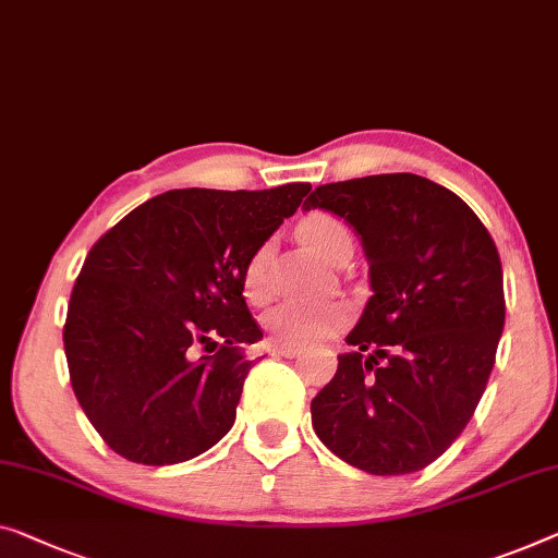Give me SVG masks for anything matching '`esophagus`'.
<instances>
[{"mask_svg": "<svg viewBox=\"0 0 558 558\" xmlns=\"http://www.w3.org/2000/svg\"><path fill=\"white\" fill-rule=\"evenodd\" d=\"M272 355H282V359H295V355H301L303 351L301 348H286V345H272L270 348Z\"/></svg>", "mask_w": 558, "mask_h": 558, "instance_id": "34e87169", "label": "esophagus"}]
</instances>
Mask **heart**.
<instances>
[{
	"label": "heart",
	"instance_id": "heart-1",
	"mask_svg": "<svg viewBox=\"0 0 558 558\" xmlns=\"http://www.w3.org/2000/svg\"><path fill=\"white\" fill-rule=\"evenodd\" d=\"M298 238L301 243L326 263H338L353 251L351 230L340 218L326 210H315L298 222ZM268 260L270 245L263 243L255 247L243 268V295L251 303H265L270 298L268 282ZM351 318V307L343 301H282L270 307L265 315V330L272 345L286 348H307L320 343L345 326Z\"/></svg>",
	"mask_w": 558,
	"mask_h": 558
}]
</instances>
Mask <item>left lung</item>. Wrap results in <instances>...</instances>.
Returning a JSON list of instances; mask_svg holds the SVG:
<instances>
[{"label": "left lung", "mask_w": 558, "mask_h": 558, "mask_svg": "<svg viewBox=\"0 0 558 558\" xmlns=\"http://www.w3.org/2000/svg\"><path fill=\"white\" fill-rule=\"evenodd\" d=\"M361 235L373 295L348 332L313 428L338 459L373 476L434 463L484 396L504 332L494 238L463 199L421 174H368L315 187Z\"/></svg>", "instance_id": "obj_1"}]
</instances>
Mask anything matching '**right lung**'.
Returning <instances> with one entry per match:
<instances>
[{
    "label": "right lung",
    "instance_id": "add662e5",
    "mask_svg": "<svg viewBox=\"0 0 558 558\" xmlns=\"http://www.w3.org/2000/svg\"><path fill=\"white\" fill-rule=\"evenodd\" d=\"M311 193L170 190L135 207L87 253L64 320L72 390L122 459L170 465L228 434L263 330L243 268Z\"/></svg>",
    "mask_w": 558,
    "mask_h": 558
}]
</instances>
